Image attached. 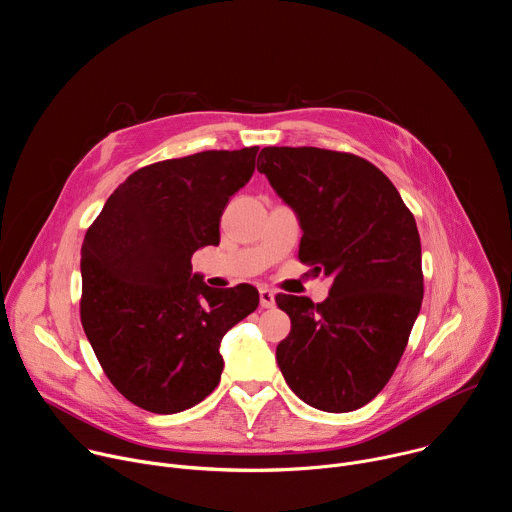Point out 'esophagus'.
Masks as SVG:
<instances>
[{
  "label": "esophagus",
  "instance_id": "34e87169",
  "mask_svg": "<svg viewBox=\"0 0 512 512\" xmlns=\"http://www.w3.org/2000/svg\"><path fill=\"white\" fill-rule=\"evenodd\" d=\"M259 302H261V308H273L275 306V294L269 287L259 289Z\"/></svg>",
  "mask_w": 512,
  "mask_h": 512
}]
</instances>
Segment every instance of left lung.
<instances>
[{
	"label": "left lung",
	"mask_w": 512,
	"mask_h": 512,
	"mask_svg": "<svg viewBox=\"0 0 512 512\" xmlns=\"http://www.w3.org/2000/svg\"><path fill=\"white\" fill-rule=\"evenodd\" d=\"M257 170L296 210L300 261L334 281L328 298L277 294L291 320L275 358L304 403L346 413L393 377L421 310V241L413 212L371 162L320 148H263Z\"/></svg>",
	"instance_id": "1"
}]
</instances>
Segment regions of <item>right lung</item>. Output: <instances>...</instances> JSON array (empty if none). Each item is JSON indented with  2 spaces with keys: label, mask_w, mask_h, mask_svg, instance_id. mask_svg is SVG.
I'll list each match as a JSON object with an SVG mask.
<instances>
[{
  "label": "right lung",
  "mask_w": 512,
  "mask_h": 512,
  "mask_svg": "<svg viewBox=\"0 0 512 512\" xmlns=\"http://www.w3.org/2000/svg\"><path fill=\"white\" fill-rule=\"evenodd\" d=\"M259 148L208 150L133 172L107 198L81 249V322L113 387L152 413L208 397L223 336L259 306L249 283L212 289L192 255L218 245L221 216Z\"/></svg>",
  "instance_id": "right-lung-1"
}]
</instances>
